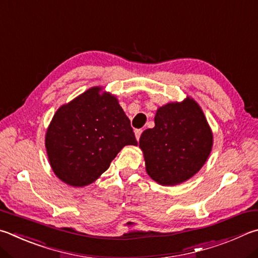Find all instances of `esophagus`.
Here are the masks:
<instances>
[{
  "label": "esophagus",
  "instance_id": "obj_1",
  "mask_svg": "<svg viewBox=\"0 0 258 258\" xmlns=\"http://www.w3.org/2000/svg\"><path fill=\"white\" fill-rule=\"evenodd\" d=\"M142 132H143L142 130H137V131H135V138H137V140H139L140 137H141Z\"/></svg>",
  "mask_w": 258,
  "mask_h": 258
}]
</instances>
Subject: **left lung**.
I'll use <instances>...</instances> for the list:
<instances>
[{"label":"left lung","instance_id":"8db88e82","mask_svg":"<svg viewBox=\"0 0 258 258\" xmlns=\"http://www.w3.org/2000/svg\"><path fill=\"white\" fill-rule=\"evenodd\" d=\"M139 143L148 175L159 184L174 186L203 167L213 134L198 102L187 97L158 108L154 127L145 130Z\"/></svg>","mask_w":258,"mask_h":258}]
</instances>
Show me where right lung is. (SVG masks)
Masks as SVG:
<instances>
[{"label":"right lung","instance_id":"1","mask_svg":"<svg viewBox=\"0 0 258 258\" xmlns=\"http://www.w3.org/2000/svg\"><path fill=\"white\" fill-rule=\"evenodd\" d=\"M90 88L59 107L46 132L54 174L74 187L91 184L125 145H138L131 121L109 92Z\"/></svg>","mask_w":258,"mask_h":258}]
</instances>
